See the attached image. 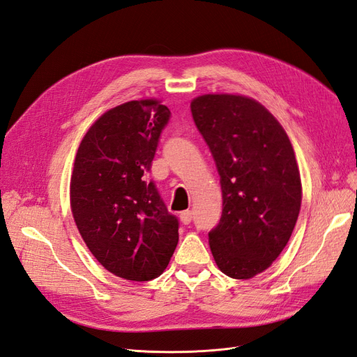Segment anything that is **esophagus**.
I'll return each mask as SVG.
<instances>
[{
    "mask_svg": "<svg viewBox=\"0 0 357 357\" xmlns=\"http://www.w3.org/2000/svg\"><path fill=\"white\" fill-rule=\"evenodd\" d=\"M180 220L183 225H189L192 222V211L186 210L180 214Z\"/></svg>",
    "mask_w": 357,
    "mask_h": 357,
    "instance_id": "1",
    "label": "esophagus"
}]
</instances>
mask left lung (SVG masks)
Segmentation results:
<instances>
[{
	"label": "left lung",
	"instance_id": "left-lung-1",
	"mask_svg": "<svg viewBox=\"0 0 357 357\" xmlns=\"http://www.w3.org/2000/svg\"><path fill=\"white\" fill-rule=\"evenodd\" d=\"M190 112L220 176L223 211L208 232L213 257L223 274L252 278L273 265L298 220L302 186L294 147L253 98L201 95Z\"/></svg>",
	"mask_w": 357,
	"mask_h": 357
}]
</instances>
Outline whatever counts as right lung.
<instances>
[{"instance_id":"obj_1","label":"right lung","mask_w":357,"mask_h":357,"mask_svg":"<svg viewBox=\"0 0 357 357\" xmlns=\"http://www.w3.org/2000/svg\"><path fill=\"white\" fill-rule=\"evenodd\" d=\"M171 112L156 100L105 112L83 137L70 185L71 211L91 253L107 271L149 282L168 266L178 220L143 177Z\"/></svg>"}]
</instances>
